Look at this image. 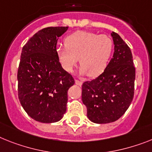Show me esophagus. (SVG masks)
Segmentation results:
<instances>
[{"label":"esophagus","mask_w":152,"mask_h":152,"mask_svg":"<svg viewBox=\"0 0 152 152\" xmlns=\"http://www.w3.org/2000/svg\"><path fill=\"white\" fill-rule=\"evenodd\" d=\"M75 83H76V85H78V86H82L83 82H82V81H80V80H75Z\"/></svg>","instance_id":"1"}]
</instances>
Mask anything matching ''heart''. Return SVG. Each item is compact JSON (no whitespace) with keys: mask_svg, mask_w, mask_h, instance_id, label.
<instances>
[{"mask_svg":"<svg viewBox=\"0 0 152 152\" xmlns=\"http://www.w3.org/2000/svg\"><path fill=\"white\" fill-rule=\"evenodd\" d=\"M64 48L56 49V56L62 69L72 72L78 62L80 73L96 77L104 72L109 64L113 42L109 36L86 31H79L67 36Z\"/></svg>","mask_w":152,"mask_h":152,"instance_id":"heart-1","label":"heart"}]
</instances>
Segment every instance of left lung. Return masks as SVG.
<instances>
[{"instance_id":"obj_1","label":"left lung","mask_w":152,"mask_h":152,"mask_svg":"<svg viewBox=\"0 0 152 152\" xmlns=\"http://www.w3.org/2000/svg\"><path fill=\"white\" fill-rule=\"evenodd\" d=\"M113 58L100 76L82 86L87 117L96 124L116 121L131 105L134 94L135 68L132 53L118 34L111 33Z\"/></svg>"}]
</instances>
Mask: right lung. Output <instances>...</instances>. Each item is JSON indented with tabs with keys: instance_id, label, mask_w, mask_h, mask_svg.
<instances>
[{
	"instance_id": "right-lung-1",
	"label": "right lung",
	"mask_w": 152,
	"mask_h": 152,
	"mask_svg": "<svg viewBox=\"0 0 152 152\" xmlns=\"http://www.w3.org/2000/svg\"><path fill=\"white\" fill-rule=\"evenodd\" d=\"M68 28L42 29L21 51L18 70V98L25 112L36 121L57 122L66 111L67 92L75 81L58 62L56 45Z\"/></svg>"
}]
</instances>
